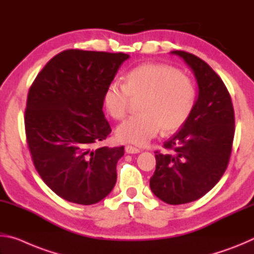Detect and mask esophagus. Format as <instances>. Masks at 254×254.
Returning <instances> with one entry per match:
<instances>
[{"mask_svg":"<svg viewBox=\"0 0 254 254\" xmlns=\"http://www.w3.org/2000/svg\"><path fill=\"white\" fill-rule=\"evenodd\" d=\"M126 152L127 153H130V154H133V153H139L140 150L135 148V147H132V145H127L126 147Z\"/></svg>","mask_w":254,"mask_h":254,"instance_id":"obj_1","label":"esophagus"}]
</instances>
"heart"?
Masks as SVG:
<instances>
[{"label": "heart", "instance_id": "b5f03b06", "mask_svg": "<svg viewBox=\"0 0 254 254\" xmlns=\"http://www.w3.org/2000/svg\"><path fill=\"white\" fill-rule=\"evenodd\" d=\"M139 102L140 114L131 117L117 128L124 143L144 145L158 134L174 132L190 117L196 92L190 78L165 64H143L127 72L124 84L112 81L103 94V103L112 118L127 117L132 100Z\"/></svg>", "mask_w": 254, "mask_h": 254}]
</instances>
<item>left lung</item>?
<instances>
[{"mask_svg": "<svg viewBox=\"0 0 254 254\" xmlns=\"http://www.w3.org/2000/svg\"><path fill=\"white\" fill-rule=\"evenodd\" d=\"M191 68L198 85L194 110L182 128L156 151L150 188L170 205L199 199L218 183L229 165L234 139V110L221 77L197 56L171 51Z\"/></svg>", "mask_w": 254, "mask_h": 254, "instance_id": "8db88e82", "label": "left lung"}]
</instances>
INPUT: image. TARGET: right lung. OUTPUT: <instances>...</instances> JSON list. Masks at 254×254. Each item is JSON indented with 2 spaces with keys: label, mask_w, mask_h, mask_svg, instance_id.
I'll return each instance as SVG.
<instances>
[{
  "label": "right lung",
  "mask_w": 254,
  "mask_h": 254,
  "mask_svg": "<svg viewBox=\"0 0 254 254\" xmlns=\"http://www.w3.org/2000/svg\"><path fill=\"white\" fill-rule=\"evenodd\" d=\"M130 56L69 49L50 59L29 89L25 136L36 170L55 194L98 203L117 183L124 147L95 148L111 133L103 94Z\"/></svg>",
  "instance_id": "add662e5"
}]
</instances>
